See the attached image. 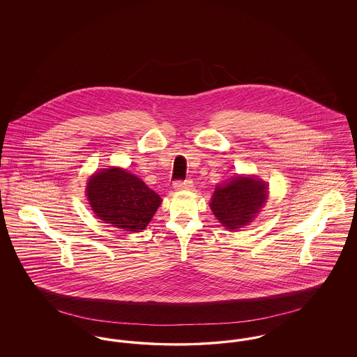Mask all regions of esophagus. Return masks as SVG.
Returning a JSON list of instances; mask_svg holds the SVG:
<instances>
[{
  "mask_svg": "<svg viewBox=\"0 0 357 357\" xmlns=\"http://www.w3.org/2000/svg\"><path fill=\"white\" fill-rule=\"evenodd\" d=\"M174 187L176 188V190H188V188H191L192 187V182L191 181H178V182H175L174 183Z\"/></svg>",
  "mask_w": 357,
  "mask_h": 357,
  "instance_id": "esophagus-1",
  "label": "esophagus"
}]
</instances>
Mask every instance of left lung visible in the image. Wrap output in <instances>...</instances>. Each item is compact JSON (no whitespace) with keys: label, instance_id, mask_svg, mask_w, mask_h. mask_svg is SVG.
<instances>
[{"label":"left lung","instance_id":"8db88e82","mask_svg":"<svg viewBox=\"0 0 357 357\" xmlns=\"http://www.w3.org/2000/svg\"><path fill=\"white\" fill-rule=\"evenodd\" d=\"M268 185L255 176H234L215 187L210 208L222 225L234 231L255 220L268 199Z\"/></svg>","mask_w":357,"mask_h":357}]
</instances>
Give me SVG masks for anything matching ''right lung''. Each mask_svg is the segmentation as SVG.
Returning <instances> with one entry per match:
<instances>
[{
	"instance_id": "add662e5",
	"label": "right lung",
	"mask_w": 357,
	"mask_h": 357,
	"mask_svg": "<svg viewBox=\"0 0 357 357\" xmlns=\"http://www.w3.org/2000/svg\"><path fill=\"white\" fill-rule=\"evenodd\" d=\"M85 192L96 217L121 231L144 230L162 204L142 179L119 167L95 172Z\"/></svg>"
}]
</instances>
